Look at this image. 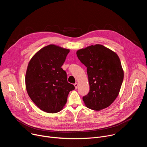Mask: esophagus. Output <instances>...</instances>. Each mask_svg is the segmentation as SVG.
Instances as JSON below:
<instances>
[{"label": "esophagus", "mask_w": 147, "mask_h": 147, "mask_svg": "<svg viewBox=\"0 0 147 147\" xmlns=\"http://www.w3.org/2000/svg\"><path fill=\"white\" fill-rule=\"evenodd\" d=\"M74 87H75V88L76 89H77V88H78V83H75L74 84Z\"/></svg>", "instance_id": "34e87169"}]
</instances>
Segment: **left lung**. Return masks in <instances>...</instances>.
I'll list each match as a JSON object with an SVG mask.
<instances>
[{"label":"left lung","mask_w":147,"mask_h":147,"mask_svg":"<svg viewBox=\"0 0 147 147\" xmlns=\"http://www.w3.org/2000/svg\"><path fill=\"white\" fill-rule=\"evenodd\" d=\"M76 53L87 67L90 90L82 98L86 106L94 111L108 108L117 97L124 78L118 55L99 44L79 49Z\"/></svg>","instance_id":"left-lung-1"}]
</instances>
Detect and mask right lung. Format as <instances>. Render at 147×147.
<instances>
[{"label": "right lung", "mask_w": 147, "mask_h": 147, "mask_svg": "<svg viewBox=\"0 0 147 147\" xmlns=\"http://www.w3.org/2000/svg\"><path fill=\"white\" fill-rule=\"evenodd\" d=\"M70 49L53 44L38 51L30 60L25 77L27 93L42 111L55 113L63 108L74 86L61 67Z\"/></svg>", "instance_id": "right-lung-1"}]
</instances>
